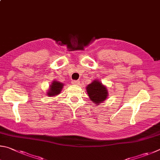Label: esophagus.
Segmentation results:
<instances>
[{"label":"esophagus","instance_id":"obj_1","mask_svg":"<svg viewBox=\"0 0 160 160\" xmlns=\"http://www.w3.org/2000/svg\"><path fill=\"white\" fill-rule=\"evenodd\" d=\"M80 82L78 80H73L72 81V84H74V85H78L79 84Z\"/></svg>","mask_w":160,"mask_h":160}]
</instances>
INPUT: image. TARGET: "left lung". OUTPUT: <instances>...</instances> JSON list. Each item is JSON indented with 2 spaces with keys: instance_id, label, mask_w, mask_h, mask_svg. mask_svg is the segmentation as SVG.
Segmentation results:
<instances>
[{
  "instance_id": "8db88e82",
  "label": "left lung",
  "mask_w": 160,
  "mask_h": 160,
  "mask_svg": "<svg viewBox=\"0 0 160 160\" xmlns=\"http://www.w3.org/2000/svg\"><path fill=\"white\" fill-rule=\"evenodd\" d=\"M86 91L89 98L97 105L105 101L108 96L107 88L98 80H94L86 86Z\"/></svg>"
}]
</instances>
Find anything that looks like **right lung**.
Returning a JSON list of instances; mask_svg holds the SVG:
<instances>
[{
	"label": "right lung",
	"mask_w": 160,
	"mask_h": 160,
	"mask_svg": "<svg viewBox=\"0 0 160 160\" xmlns=\"http://www.w3.org/2000/svg\"><path fill=\"white\" fill-rule=\"evenodd\" d=\"M64 86L62 83H60L58 81H53L51 85L50 86V89L47 92V95L48 96H58V94L60 93Z\"/></svg>",
	"instance_id": "obj_1"
}]
</instances>
